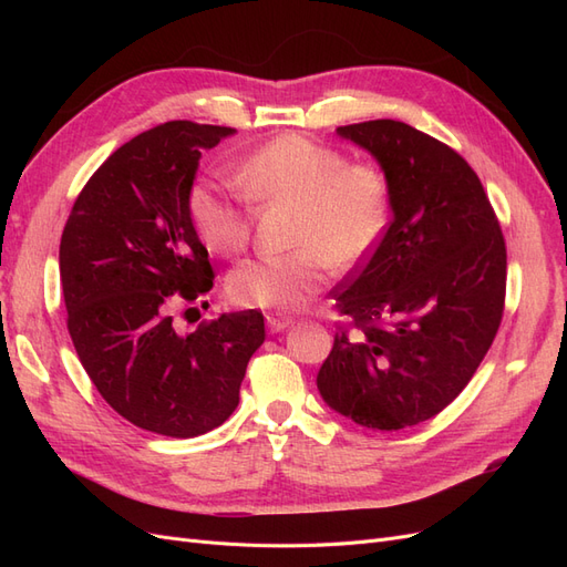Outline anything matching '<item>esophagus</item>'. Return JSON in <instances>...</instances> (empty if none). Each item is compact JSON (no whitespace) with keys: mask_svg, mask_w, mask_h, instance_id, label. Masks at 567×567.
<instances>
[{"mask_svg":"<svg viewBox=\"0 0 567 567\" xmlns=\"http://www.w3.org/2000/svg\"><path fill=\"white\" fill-rule=\"evenodd\" d=\"M290 326H293V319H288V317H274V315L267 317L269 333H281V331L290 329Z\"/></svg>","mask_w":567,"mask_h":567,"instance_id":"1","label":"esophagus"}]
</instances>
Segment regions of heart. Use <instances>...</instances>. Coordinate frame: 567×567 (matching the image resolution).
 Masks as SVG:
<instances>
[{"instance_id":"1","label":"heart","mask_w":567,"mask_h":567,"mask_svg":"<svg viewBox=\"0 0 567 567\" xmlns=\"http://www.w3.org/2000/svg\"><path fill=\"white\" fill-rule=\"evenodd\" d=\"M244 192L262 203L296 205L293 255L255 257L227 281L231 302L293 312L329 281L333 265L367 262L390 225V177L379 163H348L342 151L302 134H281L238 167ZM188 217L200 244L231 257L248 246L250 213L244 194L200 179L188 192Z\"/></svg>"}]
</instances>
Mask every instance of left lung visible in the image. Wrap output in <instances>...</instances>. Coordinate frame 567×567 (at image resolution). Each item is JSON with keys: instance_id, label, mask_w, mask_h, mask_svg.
<instances>
[{"instance_id": "left-lung-1", "label": "left lung", "mask_w": 567, "mask_h": 567, "mask_svg": "<svg viewBox=\"0 0 567 567\" xmlns=\"http://www.w3.org/2000/svg\"><path fill=\"white\" fill-rule=\"evenodd\" d=\"M392 188L383 241L336 293L321 400L371 431L433 419L468 385L504 315L506 246L489 198L456 151L400 120L346 125Z\"/></svg>"}]
</instances>
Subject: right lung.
Instances as JSON below:
<instances>
[{
    "instance_id": "right-lung-1",
    "label": "right lung",
    "mask_w": 567,
    "mask_h": 567,
    "mask_svg": "<svg viewBox=\"0 0 567 567\" xmlns=\"http://www.w3.org/2000/svg\"><path fill=\"white\" fill-rule=\"evenodd\" d=\"M231 134L173 120L134 136L84 184L61 236L68 331L84 371L120 416L167 437L225 423L265 342L257 310L221 312L194 333L169 317L213 288L188 192L200 153Z\"/></svg>"
}]
</instances>
